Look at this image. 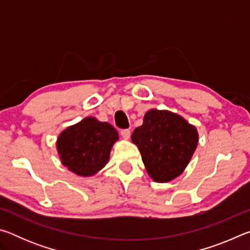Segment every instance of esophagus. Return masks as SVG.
<instances>
[{
	"mask_svg": "<svg viewBox=\"0 0 250 250\" xmlns=\"http://www.w3.org/2000/svg\"><path fill=\"white\" fill-rule=\"evenodd\" d=\"M121 135H122V138L125 139V140H129V139H130V135H131L130 130H128V129H125V130H121Z\"/></svg>",
	"mask_w": 250,
	"mask_h": 250,
	"instance_id": "esophagus-1",
	"label": "esophagus"
}]
</instances>
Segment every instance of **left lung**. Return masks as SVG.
<instances>
[{
    "label": "left lung",
    "instance_id": "obj_1",
    "mask_svg": "<svg viewBox=\"0 0 250 250\" xmlns=\"http://www.w3.org/2000/svg\"><path fill=\"white\" fill-rule=\"evenodd\" d=\"M131 141L140 151L146 173L167 183L184 172L198 145V131L183 117L168 110L150 109Z\"/></svg>",
    "mask_w": 250,
    "mask_h": 250
}]
</instances>
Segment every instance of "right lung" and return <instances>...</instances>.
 Instances as JSON below:
<instances>
[{"mask_svg": "<svg viewBox=\"0 0 250 250\" xmlns=\"http://www.w3.org/2000/svg\"><path fill=\"white\" fill-rule=\"evenodd\" d=\"M118 140L119 134L111 125L86 117L59 133L56 150L62 166L78 176L89 177L109 162L110 152Z\"/></svg>", "mask_w": 250, "mask_h": 250, "instance_id": "right-lung-1", "label": "right lung"}]
</instances>
